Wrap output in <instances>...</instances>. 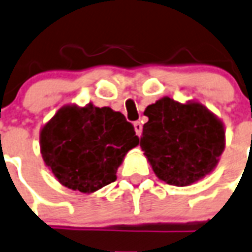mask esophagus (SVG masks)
I'll return each mask as SVG.
<instances>
[{
  "mask_svg": "<svg viewBox=\"0 0 252 252\" xmlns=\"http://www.w3.org/2000/svg\"><path fill=\"white\" fill-rule=\"evenodd\" d=\"M133 126H134V130H136L137 136L140 137L141 133H142V124H141V122H134Z\"/></svg>",
  "mask_w": 252,
  "mask_h": 252,
  "instance_id": "1",
  "label": "esophagus"
}]
</instances>
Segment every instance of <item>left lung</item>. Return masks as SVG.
I'll use <instances>...</instances> for the list:
<instances>
[{
	"label": "left lung",
	"mask_w": 252,
	"mask_h": 252,
	"mask_svg": "<svg viewBox=\"0 0 252 252\" xmlns=\"http://www.w3.org/2000/svg\"><path fill=\"white\" fill-rule=\"evenodd\" d=\"M140 146L159 179L188 186L211 173L225 147L222 122L198 102L164 97L147 106Z\"/></svg>",
	"instance_id": "obj_1"
}]
</instances>
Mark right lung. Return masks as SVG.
I'll list each match as a JSON object with an SVG mask.
<instances>
[{
	"mask_svg": "<svg viewBox=\"0 0 252 252\" xmlns=\"http://www.w3.org/2000/svg\"><path fill=\"white\" fill-rule=\"evenodd\" d=\"M138 145L134 128L110 107L63 106L40 132L45 164L68 189L93 193L116 180V171Z\"/></svg>",
	"mask_w": 252,
	"mask_h": 252,
	"instance_id": "1",
	"label": "right lung"
}]
</instances>
